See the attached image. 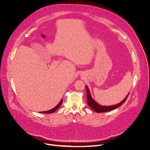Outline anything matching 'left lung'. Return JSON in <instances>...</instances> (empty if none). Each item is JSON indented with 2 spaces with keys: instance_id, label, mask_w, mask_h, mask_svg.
Here are the masks:
<instances>
[{
  "instance_id": "obj_1",
  "label": "left lung",
  "mask_w": 150,
  "mask_h": 150,
  "mask_svg": "<svg viewBox=\"0 0 150 150\" xmlns=\"http://www.w3.org/2000/svg\"><path fill=\"white\" fill-rule=\"evenodd\" d=\"M86 88L87 90V103L88 106L92 109L93 110H94L95 112H96L98 113H100V112H108L110 111H112L113 110H115V109L117 108L118 107L120 106L121 105L123 104L126 100L127 99L128 95L129 93H128L127 96L125 98V99L121 101L120 103L115 105H111V106H102L98 103L96 101H95L91 97V95L90 93V91L89 90L88 87L86 86Z\"/></svg>"
}]
</instances>
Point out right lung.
Wrapping results in <instances>:
<instances>
[{"label": "right lung", "instance_id": "add662e5", "mask_svg": "<svg viewBox=\"0 0 150 150\" xmlns=\"http://www.w3.org/2000/svg\"><path fill=\"white\" fill-rule=\"evenodd\" d=\"M63 103V100L62 99H61V100L60 101V102L57 104V105H56L55 107H54V108L51 109V110H49V111H43V112H40V113H44V114H51V113H52L54 112H55L57 109L61 106V105Z\"/></svg>", "mask_w": 150, "mask_h": 150}]
</instances>
